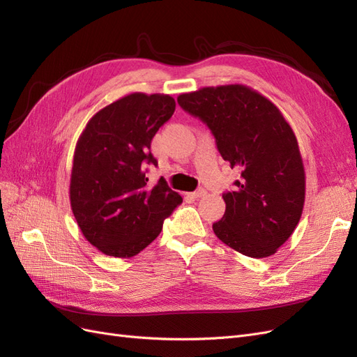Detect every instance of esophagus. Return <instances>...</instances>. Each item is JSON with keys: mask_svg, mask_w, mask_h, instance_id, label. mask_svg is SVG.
Listing matches in <instances>:
<instances>
[{"mask_svg": "<svg viewBox=\"0 0 357 357\" xmlns=\"http://www.w3.org/2000/svg\"><path fill=\"white\" fill-rule=\"evenodd\" d=\"M205 193H207V190H205V189H202V188H199L198 190H195V192H192V193H190V195H192L193 198H201V197H204V195H205Z\"/></svg>", "mask_w": 357, "mask_h": 357, "instance_id": "34e87169", "label": "esophagus"}]
</instances>
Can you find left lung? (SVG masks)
Returning <instances> with one entry per match:
<instances>
[{
	"label": "left lung",
	"mask_w": 357,
	"mask_h": 357,
	"mask_svg": "<svg viewBox=\"0 0 357 357\" xmlns=\"http://www.w3.org/2000/svg\"><path fill=\"white\" fill-rule=\"evenodd\" d=\"M177 102L215 138L219 153L241 171L225 192L223 218L213 231L248 257H266L283 245L299 223L305 172L296 137L277 107L244 84L181 93Z\"/></svg>",
	"instance_id": "8db88e82"
}]
</instances>
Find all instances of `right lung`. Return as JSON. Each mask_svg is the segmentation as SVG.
Returning <instances> with one entry per match:
<instances>
[{
	"instance_id": "add662e5",
	"label": "right lung",
	"mask_w": 357,
	"mask_h": 357,
	"mask_svg": "<svg viewBox=\"0 0 357 357\" xmlns=\"http://www.w3.org/2000/svg\"><path fill=\"white\" fill-rule=\"evenodd\" d=\"M174 110L169 95L129 93L96 113L79 138L71 210L84 238L104 255H138L183 201L164 178L150 188L146 177V167L158 165L150 143Z\"/></svg>"
}]
</instances>
